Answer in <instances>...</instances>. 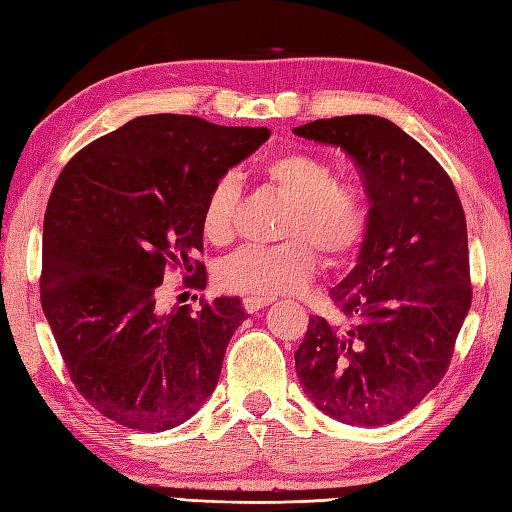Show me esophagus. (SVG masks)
<instances>
[{
    "mask_svg": "<svg viewBox=\"0 0 512 512\" xmlns=\"http://www.w3.org/2000/svg\"><path fill=\"white\" fill-rule=\"evenodd\" d=\"M268 304H273V297H244L246 313H257V310L266 308Z\"/></svg>",
    "mask_w": 512,
    "mask_h": 512,
    "instance_id": "esophagus-1",
    "label": "esophagus"
}]
</instances>
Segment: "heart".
Returning a JSON list of instances; mask_svg holds the SVG:
<instances>
[{"label":"heart","instance_id":"1","mask_svg":"<svg viewBox=\"0 0 512 512\" xmlns=\"http://www.w3.org/2000/svg\"><path fill=\"white\" fill-rule=\"evenodd\" d=\"M268 186L290 204L275 246H246L217 268V282L226 290L257 297H275L304 288L317 270V253L328 264H342L362 246L370 213L364 193L335 182V170L322 157L304 150H286L264 166ZM239 184L222 175L210 186L202 228L208 242L228 244L235 237Z\"/></svg>","mask_w":512,"mask_h":512}]
</instances>
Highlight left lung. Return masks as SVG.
<instances>
[{
    "mask_svg": "<svg viewBox=\"0 0 512 512\" xmlns=\"http://www.w3.org/2000/svg\"><path fill=\"white\" fill-rule=\"evenodd\" d=\"M293 133L353 157L370 204L357 264L330 288L342 322L308 319L299 384L342 424L397 422L442 382L470 310L462 202L437 159L390 119H315Z\"/></svg>",
    "mask_w": 512,
    "mask_h": 512,
    "instance_id": "1",
    "label": "left lung"
}]
</instances>
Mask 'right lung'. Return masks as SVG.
Wrapping results in <instances>:
<instances>
[{
    "mask_svg": "<svg viewBox=\"0 0 512 512\" xmlns=\"http://www.w3.org/2000/svg\"><path fill=\"white\" fill-rule=\"evenodd\" d=\"M268 137V128L144 115L79 150L57 177L39 293L70 379L104 417L162 433L213 395L242 302L166 310L159 286L166 268L195 270L184 286H206L195 253L208 190Z\"/></svg>",
    "mask_w": 512,
    "mask_h": 512,
    "instance_id": "1",
    "label": "right lung"
}]
</instances>
